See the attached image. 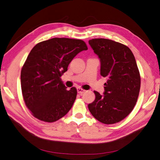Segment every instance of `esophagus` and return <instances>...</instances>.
I'll list each match as a JSON object with an SVG mask.
<instances>
[{
	"instance_id": "esophagus-1",
	"label": "esophagus",
	"mask_w": 160,
	"mask_h": 160,
	"mask_svg": "<svg viewBox=\"0 0 160 160\" xmlns=\"http://www.w3.org/2000/svg\"><path fill=\"white\" fill-rule=\"evenodd\" d=\"M77 91H78V93H79L80 95H82L84 92H85V90H84V89H82V88H78V89H77Z\"/></svg>"
}]
</instances>
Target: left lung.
Masks as SVG:
<instances>
[{"label": "left lung", "mask_w": 160, "mask_h": 160, "mask_svg": "<svg viewBox=\"0 0 160 160\" xmlns=\"http://www.w3.org/2000/svg\"><path fill=\"white\" fill-rule=\"evenodd\" d=\"M89 43L100 60L101 76L107 79L103 96L94 91L96 99L88 105L89 110L102 123H117L130 114L138 100L141 79L136 61L122 43L105 38Z\"/></svg>", "instance_id": "left-lung-1"}]
</instances>
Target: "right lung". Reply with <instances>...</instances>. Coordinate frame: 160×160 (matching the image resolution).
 Returning <instances> with one entry per match:
<instances>
[{"label": "right lung", "mask_w": 160, "mask_h": 160, "mask_svg": "<svg viewBox=\"0 0 160 160\" xmlns=\"http://www.w3.org/2000/svg\"><path fill=\"white\" fill-rule=\"evenodd\" d=\"M82 40L53 38L31 50L20 73L24 101L36 118L53 122L64 116L77 96L75 87L67 90L60 77L78 53L87 50Z\"/></svg>", "instance_id": "obj_1"}]
</instances>
